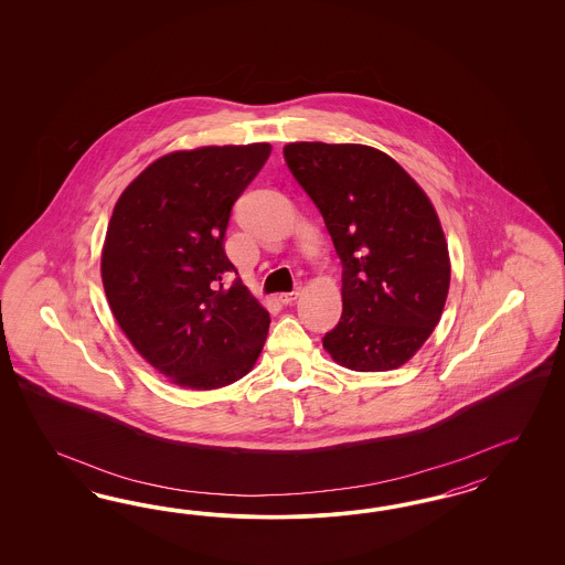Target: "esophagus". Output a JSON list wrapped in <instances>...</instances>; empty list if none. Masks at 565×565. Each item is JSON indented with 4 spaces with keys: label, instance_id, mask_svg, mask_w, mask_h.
<instances>
[{
    "label": "esophagus",
    "instance_id": "1",
    "mask_svg": "<svg viewBox=\"0 0 565 565\" xmlns=\"http://www.w3.org/2000/svg\"><path fill=\"white\" fill-rule=\"evenodd\" d=\"M298 294H300L298 290L281 291V294H279V302H281V305H291V302L298 298Z\"/></svg>",
    "mask_w": 565,
    "mask_h": 565
}]
</instances>
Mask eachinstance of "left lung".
I'll list each match as a JSON object with an SVG mask.
<instances>
[{"mask_svg":"<svg viewBox=\"0 0 565 565\" xmlns=\"http://www.w3.org/2000/svg\"><path fill=\"white\" fill-rule=\"evenodd\" d=\"M284 157L342 260V319L323 348L360 373L402 366L439 323L449 290L447 242L427 194L373 147L290 142Z\"/></svg>","mask_w":565,"mask_h":565,"instance_id":"1","label":"left lung"}]
</instances>
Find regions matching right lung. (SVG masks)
<instances>
[{"mask_svg": "<svg viewBox=\"0 0 565 565\" xmlns=\"http://www.w3.org/2000/svg\"><path fill=\"white\" fill-rule=\"evenodd\" d=\"M271 145L175 151L121 192L103 244V288L138 354L180 387L217 390L246 375L269 312L223 248L232 206ZM238 275V274H236Z\"/></svg>", "mask_w": 565, "mask_h": 565, "instance_id": "right-lung-1", "label": "right lung"}]
</instances>
